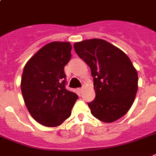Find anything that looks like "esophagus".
Masks as SVG:
<instances>
[{"label":"esophagus","mask_w":156,"mask_h":156,"mask_svg":"<svg viewBox=\"0 0 156 156\" xmlns=\"http://www.w3.org/2000/svg\"><path fill=\"white\" fill-rule=\"evenodd\" d=\"M78 90L82 91V88H78Z\"/></svg>","instance_id":"esophagus-1"}]
</instances>
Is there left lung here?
<instances>
[{
  "label": "left lung",
  "mask_w": 156,
  "mask_h": 156,
  "mask_svg": "<svg viewBox=\"0 0 156 156\" xmlns=\"http://www.w3.org/2000/svg\"><path fill=\"white\" fill-rule=\"evenodd\" d=\"M75 52L91 70L95 99L88 106L94 117L113 122L126 115L138 90V73L119 48L102 39L74 44Z\"/></svg>",
  "instance_id": "obj_1"
}]
</instances>
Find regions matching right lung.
Masks as SVG:
<instances>
[{"label":"right lung","mask_w":156,"mask_h":156,"mask_svg":"<svg viewBox=\"0 0 156 156\" xmlns=\"http://www.w3.org/2000/svg\"><path fill=\"white\" fill-rule=\"evenodd\" d=\"M67 41L44 45L28 61L21 76L24 102L34 119L43 126H60L71 115L78 95L66 89L64 67L71 58Z\"/></svg>","instance_id":"right-lung-1"}]
</instances>
